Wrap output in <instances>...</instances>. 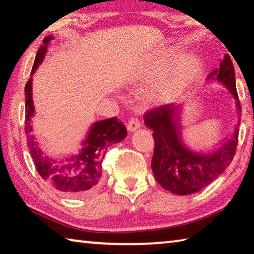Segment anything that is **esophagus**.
<instances>
[{
    "instance_id": "1",
    "label": "esophagus",
    "mask_w": 254,
    "mask_h": 254,
    "mask_svg": "<svg viewBox=\"0 0 254 254\" xmlns=\"http://www.w3.org/2000/svg\"><path fill=\"white\" fill-rule=\"evenodd\" d=\"M140 126L141 124L139 122V120H137L136 118H131L127 122V130L130 132H134L140 127Z\"/></svg>"
}]
</instances>
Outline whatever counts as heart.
Here are the masks:
<instances>
[{"label":"heart","instance_id":"1","mask_svg":"<svg viewBox=\"0 0 254 254\" xmlns=\"http://www.w3.org/2000/svg\"><path fill=\"white\" fill-rule=\"evenodd\" d=\"M167 72H168V67L165 65H158L151 70L149 77L152 79H159L165 76ZM198 72V60L192 57L184 59L178 67L171 72L169 77L163 79L152 89L150 98L159 103H166L175 100L195 80Z\"/></svg>","mask_w":254,"mask_h":254}]
</instances>
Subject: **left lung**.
<instances>
[{
	"mask_svg": "<svg viewBox=\"0 0 254 254\" xmlns=\"http://www.w3.org/2000/svg\"><path fill=\"white\" fill-rule=\"evenodd\" d=\"M215 77L225 85L241 104L235 86V70L229 55H225L208 78ZM180 106L161 105L144 114L145 126L153 131L154 151L151 167L154 177L161 186L176 195H189L200 190L214 182L233 160L238 148L239 124L232 135L222 147L213 153L200 154L185 147L179 126Z\"/></svg>",
	"mask_w": 254,
	"mask_h": 254,
	"instance_id": "left-lung-1",
	"label": "left lung"
}]
</instances>
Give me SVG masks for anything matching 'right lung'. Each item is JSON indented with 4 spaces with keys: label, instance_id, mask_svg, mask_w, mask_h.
<instances>
[{
    "label": "right lung",
    "instance_id": "obj_1",
    "mask_svg": "<svg viewBox=\"0 0 254 254\" xmlns=\"http://www.w3.org/2000/svg\"><path fill=\"white\" fill-rule=\"evenodd\" d=\"M54 38L51 36L44 39V46L38 50L31 70L33 74L45 57L47 46ZM32 78L25 84V121L24 131L28 139V147L31 153L38 174L50 186L67 196L79 197L92 191L97 187L102 178V162L111 144L120 142L127 136V128L117 117L94 123L87 137L83 142L84 148L79 154L69 157L65 160H54L44 156L31 135L32 127L30 121L34 114L31 96Z\"/></svg>",
    "mask_w": 254,
    "mask_h": 254
}]
</instances>
